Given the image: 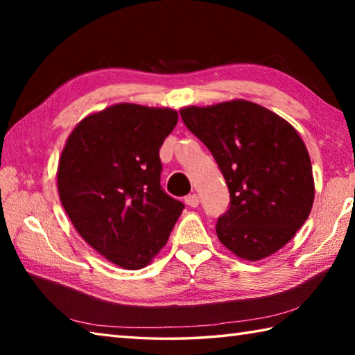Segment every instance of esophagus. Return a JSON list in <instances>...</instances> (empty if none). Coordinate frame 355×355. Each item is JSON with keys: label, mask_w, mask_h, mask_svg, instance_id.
<instances>
[{"label": "esophagus", "mask_w": 355, "mask_h": 355, "mask_svg": "<svg viewBox=\"0 0 355 355\" xmlns=\"http://www.w3.org/2000/svg\"><path fill=\"white\" fill-rule=\"evenodd\" d=\"M184 202L189 207H197L198 205H200V198H198V195L197 193H191V195H187V197L184 198Z\"/></svg>", "instance_id": "esophagus-1"}]
</instances>
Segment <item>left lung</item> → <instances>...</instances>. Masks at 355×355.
Returning <instances> with one entry per match:
<instances>
[{
  "label": "left lung",
  "mask_w": 355,
  "mask_h": 355,
  "mask_svg": "<svg viewBox=\"0 0 355 355\" xmlns=\"http://www.w3.org/2000/svg\"><path fill=\"white\" fill-rule=\"evenodd\" d=\"M187 130L212 153L230 207L218 218L221 244L245 261L276 253L302 227L314 202L310 154L299 132L276 112L235 99L186 107Z\"/></svg>",
  "instance_id": "1"
}]
</instances>
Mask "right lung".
<instances>
[{
	"label": "right lung",
	"instance_id": "1",
	"mask_svg": "<svg viewBox=\"0 0 355 355\" xmlns=\"http://www.w3.org/2000/svg\"><path fill=\"white\" fill-rule=\"evenodd\" d=\"M177 122L172 108L111 105L80 120L59 158V198L74 229L122 268L146 267L184 209L160 186L158 150Z\"/></svg>",
	"mask_w": 355,
	"mask_h": 355
}]
</instances>
